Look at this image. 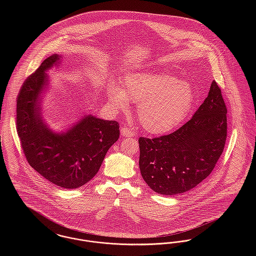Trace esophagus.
<instances>
[{"instance_id":"1","label":"esophagus","mask_w":256,"mask_h":256,"mask_svg":"<svg viewBox=\"0 0 256 256\" xmlns=\"http://www.w3.org/2000/svg\"><path fill=\"white\" fill-rule=\"evenodd\" d=\"M121 132H122V136H126V137H130V136H134V134H135L128 128H122Z\"/></svg>"}]
</instances>
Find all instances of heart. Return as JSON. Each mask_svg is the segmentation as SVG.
Instances as JSON below:
<instances>
[{
  "mask_svg": "<svg viewBox=\"0 0 256 256\" xmlns=\"http://www.w3.org/2000/svg\"><path fill=\"white\" fill-rule=\"evenodd\" d=\"M111 104L124 111L130 102H138L136 115L148 132H169L182 122L194 104L191 86L164 72H143L126 76L122 88L108 87Z\"/></svg>",
  "mask_w": 256,
  "mask_h": 256,
  "instance_id": "heart-1",
  "label": "heart"
}]
</instances>
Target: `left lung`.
Here are the masks:
<instances>
[{
  "instance_id": "left-lung-1",
  "label": "left lung",
  "mask_w": 256,
  "mask_h": 256,
  "mask_svg": "<svg viewBox=\"0 0 256 256\" xmlns=\"http://www.w3.org/2000/svg\"><path fill=\"white\" fill-rule=\"evenodd\" d=\"M226 113L213 80L204 102L182 126L152 139L140 137L139 168L146 184L161 195H178L206 178L226 145Z\"/></svg>"
}]
</instances>
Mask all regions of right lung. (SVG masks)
I'll list each match as a JSON object with an SVG mask.
<instances>
[{"mask_svg":"<svg viewBox=\"0 0 256 256\" xmlns=\"http://www.w3.org/2000/svg\"><path fill=\"white\" fill-rule=\"evenodd\" d=\"M60 60L52 54L26 78L17 97L16 130L28 163L58 186L76 189L92 180L119 138V122L87 116L65 134H54L43 124L39 96L45 71Z\"/></svg>","mask_w":256,"mask_h":256,"instance_id":"right-lung-1","label":"right lung"}]
</instances>
